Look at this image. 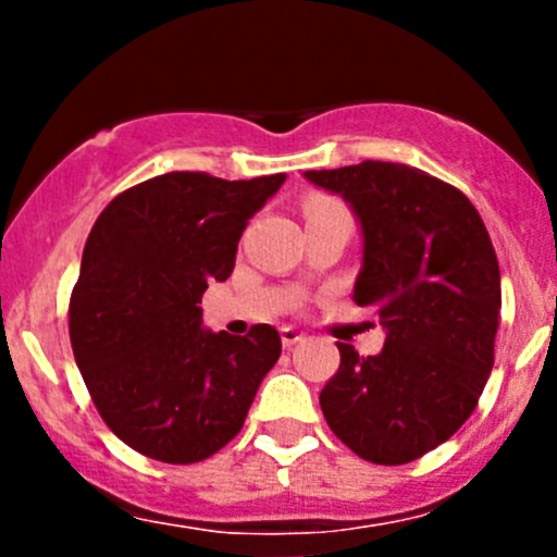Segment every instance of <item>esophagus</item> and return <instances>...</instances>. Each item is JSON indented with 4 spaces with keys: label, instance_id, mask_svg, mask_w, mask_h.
I'll use <instances>...</instances> for the list:
<instances>
[{
    "label": "esophagus",
    "instance_id": "1",
    "mask_svg": "<svg viewBox=\"0 0 557 557\" xmlns=\"http://www.w3.org/2000/svg\"><path fill=\"white\" fill-rule=\"evenodd\" d=\"M280 336H283L285 347H294L296 342L305 339V331H299L296 325H283V329H280Z\"/></svg>",
    "mask_w": 557,
    "mask_h": 557
}]
</instances>
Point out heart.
Wrapping results in <instances>:
<instances>
[{"label": "heart", "instance_id": "b5f03b06", "mask_svg": "<svg viewBox=\"0 0 557 557\" xmlns=\"http://www.w3.org/2000/svg\"><path fill=\"white\" fill-rule=\"evenodd\" d=\"M331 210H339V207L325 205V201H318V205H312V207H310V215H314V212H331Z\"/></svg>", "mask_w": 557, "mask_h": 557}]
</instances>
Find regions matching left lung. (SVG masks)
I'll return each mask as SVG.
<instances>
[{
	"label": "left lung",
	"mask_w": 557,
	"mask_h": 557,
	"mask_svg": "<svg viewBox=\"0 0 557 557\" xmlns=\"http://www.w3.org/2000/svg\"><path fill=\"white\" fill-rule=\"evenodd\" d=\"M305 177L350 205L363 243L352 301L385 329L377 356L336 342L342 361L320 409L363 460L409 463L450 440L487 383L502 318L496 250L474 205L423 170L363 161Z\"/></svg>",
	"instance_id": "1"
}]
</instances>
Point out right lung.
<instances>
[{"mask_svg":"<svg viewBox=\"0 0 557 557\" xmlns=\"http://www.w3.org/2000/svg\"><path fill=\"white\" fill-rule=\"evenodd\" d=\"M285 174L170 172L123 190L88 234L70 299L77 369L112 434L164 463L215 455L277 363V329L201 325V294L232 274L247 221Z\"/></svg>","mask_w":557,"mask_h":557,"instance_id":"obj_1","label":"right lung"}]
</instances>
